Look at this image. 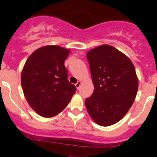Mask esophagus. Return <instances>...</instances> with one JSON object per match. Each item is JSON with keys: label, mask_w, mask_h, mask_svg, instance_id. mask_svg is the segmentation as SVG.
I'll use <instances>...</instances> for the list:
<instances>
[{"label": "esophagus", "mask_w": 157, "mask_h": 157, "mask_svg": "<svg viewBox=\"0 0 157 157\" xmlns=\"http://www.w3.org/2000/svg\"><path fill=\"white\" fill-rule=\"evenodd\" d=\"M80 84H81V82H80V81H78L77 83H75V86H76V88H77V90H78L79 88H80Z\"/></svg>", "instance_id": "esophagus-1"}]
</instances>
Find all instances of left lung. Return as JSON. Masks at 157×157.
Wrapping results in <instances>:
<instances>
[{"instance_id":"8db88e82","label":"left lung","mask_w":157,"mask_h":157,"mask_svg":"<svg viewBox=\"0 0 157 157\" xmlns=\"http://www.w3.org/2000/svg\"><path fill=\"white\" fill-rule=\"evenodd\" d=\"M94 91L85 100L96 124L108 127L119 122L136 98L138 78L133 63L113 47L103 44L86 54Z\"/></svg>"}]
</instances>
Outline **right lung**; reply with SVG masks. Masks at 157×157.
I'll list each match as a JSON object with an SVG mask.
<instances>
[{
    "instance_id": "obj_1",
    "label": "right lung",
    "mask_w": 157,
    "mask_h": 157,
    "mask_svg": "<svg viewBox=\"0 0 157 157\" xmlns=\"http://www.w3.org/2000/svg\"><path fill=\"white\" fill-rule=\"evenodd\" d=\"M70 50L56 45L38 48L27 58L21 73V86L30 107L43 117L65 109L76 86L67 80L64 61Z\"/></svg>"
}]
</instances>
